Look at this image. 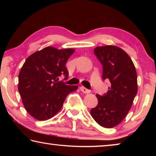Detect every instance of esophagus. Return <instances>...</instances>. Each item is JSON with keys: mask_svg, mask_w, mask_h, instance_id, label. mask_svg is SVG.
Masks as SVG:
<instances>
[{"mask_svg": "<svg viewBox=\"0 0 156 156\" xmlns=\"http://www.w3.org/2000/svg\"><path fill=\"white\" fill-rule=\"evenodd\" d=\"M80 89L82 92H83V93H84V94H89L91 92V91L89 90V89H87L83 86H81L80 87Z\"/></svg>", "mask_w": 156, "mask_h": 156, "instance_id": "34e87169", "label": "esophagus"}]
</instances>
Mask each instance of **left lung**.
I'll use <instances>...</instances> for the list:
<instances>
[{"label": "left lung", "mask_w": 156, "mask_h": 156, "mask_svg": "<svg viewBox=\"0 0 156 156\" xmlns=\"http://www.w3.org/2000/svg\"><path fill=\"white\" fill-rule=\"evenodd\" d=\"M94 54L102 65V79L109 80V90L96 94L97 106L91 109L95 121L105 128H112L127 115L138 92L135 66L126 53L113 45L98 47Z\"/></svg>", "instance_id": "left-lung-1"}]
</instances>
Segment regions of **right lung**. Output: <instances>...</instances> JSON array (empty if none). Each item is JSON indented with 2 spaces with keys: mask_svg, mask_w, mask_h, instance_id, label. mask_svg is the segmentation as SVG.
<instances>
[{
  "mask_svg": "<svg viewBox=\"0 0 156 156\" xmlns=\"http://www.w3.org/2000/svg\"><path fill=\"white\" fill-rule=\"evenodd\" d=\"M75 51L47 47L29 56L18 75V91L27 112L38 120L52 118L61 109L69 94L78 86L67 85L59 76L67 80L66 62Z\"/></svg>",
  "mask_w": 156,
  "mask_h": 156,
  "instance_id": "1",
  "label": "right lung"
}]
</instances>
